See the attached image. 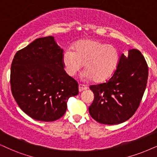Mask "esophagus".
I'll return each instance as SVG.
<instances>
[{
  "mask_svg": "<svg viewBox=\"0 0 157 157\" xmlns=\"http://www.w3.org/2000/svg\"><path fill=\"white\" fill-rule=\"evenodd\" d=\"M87 89V87L85 86V85H82V84H79V91L80 92H82L84 90H86Z\"/></svg>",
  "mask_w": 157,
  "mask_h": 157,
  "instance_id": "obj_1",
  "label": "esophagus"
}]
</instances>
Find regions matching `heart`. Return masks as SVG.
<instances>
[{
    "label": "heart",
    "mask_w": 157,
    "mask_h": 157,
    "mask_svg": "<svg viewBox=\"0 0 157 157\" xmlns=\"http://www.w3.org/2000/svg\"><path fill=\"white\" fill-rule=\"evenodd\" d=\"M119 61L120 52L115 45L93 39L78 41L75 45L74 51L67 49L62 56L67 75L74 77L85 64V77L96 82L109 78L116 70Z\"/></svg>",
    "instance_id": "heart-1"
}]
</instances>
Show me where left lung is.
Instances as JSON below:
<instances>
[{
	"mask_svg": "<svg viewBox=\"0 0 157 157\" xmlns=\"http://www.w3.org/2000/svg\"><path fill=\"white\" fill-rule=\"evenodd\" d=\"M148 66L137 49L121 55L117 67L106 82L91 85L93 102L88 108L92 118L105 124L125 122L139 106L148 80Z\"/></svg>",
	"mask_w": 157,
	"mask_h": 157,
	"instance_id": "1",
	"label": "left lung"
}]
</instances>
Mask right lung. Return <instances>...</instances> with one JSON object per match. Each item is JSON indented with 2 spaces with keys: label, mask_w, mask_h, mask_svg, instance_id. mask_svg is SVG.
<instances>
[{
  "label": "right lung",
  "mask_w": 157,
  "mask_h": 157,
  "mask_svg": "<svg viewBox=\"0 0 157 157\" xmlns=\"http://www.w3.org/2000/svg\"><path fill=\"white\" fill-rule=\"evenodd\" d=\"M62 56L54 37L48 36L35 40L13 57L11 92L21 109L35 120L61 118L69 97L78 94V84L64 71Z\"/></svg>",
  "instance_id": "right-lung-1"
}]
</instances>
